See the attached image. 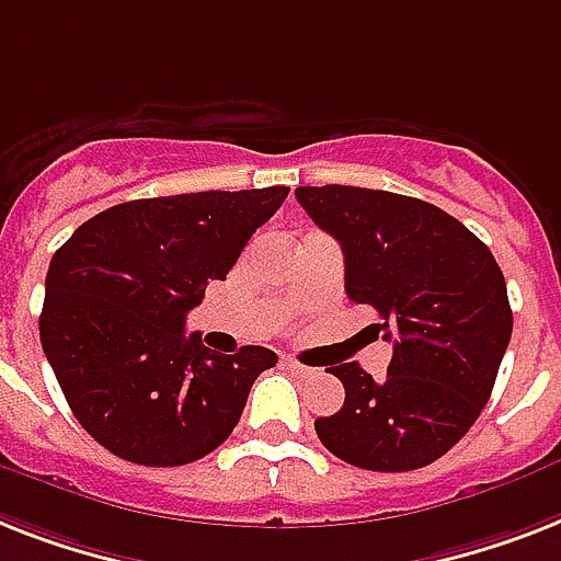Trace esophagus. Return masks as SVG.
<instances>
[{"instance_id":"1","label":"esophagus","mask_w":561,"mask_h":561,"mask_svg":"<svg viewBox=\"0 0 561 561\" xmlns=\"http://www.w3.org/2000/svg\"><path fill=\"white\" fill-rule=\"evenodd\" d=\"M282 366L288 368L290 375H308V371H311V368L302 366V363H296V359H282Z\"/></svg>"}]
</instances>
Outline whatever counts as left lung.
I'll use <instances>...</instances> for the list:
<instances>
[{"mask_svg":"<svg viewBox=\"0 0 561 561\" xmlns=\"http://www.w3.org/2000/svg\"><path fill=\"white\" fill-rule=\"evenodd\" d=\"M313 225L340 241L345 294L371 305L391 340L383 380L331 368L343 409L317 417L345 463L409 472L438 461L478 421L513 334L502 267L484 241L435 204L363 186H296Z\"/></svg>","mask_w":561,"mask_h":561,"instance_id":"8db88e82","label":"left lung"}]
</instances>
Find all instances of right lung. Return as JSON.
<instances>
[{
  "instance_id": "right-lung-1",
  "label": "right lung",
  "mask_w": 561,
  "mask_h": 561,
  "mask_svg": "<svg viewBox=\"0 0 561 561\" xmlns=\"http://www.w3.org/2000/svg\"><path fill=\"white\" fill-rule=\"evenodd\" d=\"M288 186L140 198L89 218L54 253L39 340L91 438L144 467L198 461L236 430L276 354H216L184 334L207 279H225Z\"/></svg>"
}]
</instances>
